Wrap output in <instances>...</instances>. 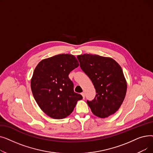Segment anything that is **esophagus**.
<instances>
[{
  "mask_svg": "<svg viewBox=\"0 0 153 153\" xmlns=\"http://www.w3.org/2000/svg\"><path fill=\"white\" fill-rule=\"evenodd\" d=\"M81 95H82L83 99H84V98H85V93H84V92H82V93H81Z\"/></svg>",
  "mask_w": 153,
  "mask_h": 153,
  "instance_id": "esophagus-1",
  "label": "esophagus"
}]
</instances>
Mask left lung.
Wrapping results in <instances>:
<instances>
[{"mask_svg":"<svg viewBox=\"0 0 153 153\" xmlns=\"http://www.w3.org/2000/svg\"><path fill=\"white\" fill-rule=\"evenodd\" d=\"M77 58L97 93L92 100H87L92 113L100 118L115 113L126 92L127 85L122 68L114 59L98 55L85 54Z\"/></svg>","mask_w":153,"mask_h":153,"instance_id":"left-lung-1","label":"left lung"}]
</instances>
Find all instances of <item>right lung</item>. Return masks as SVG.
Returning <instances> with one entry per match:
<instances>
[{
  "label": "right lung",
  "instance_id": "add662e5",
  "mask_svg": "<svg viewBox=\"0 0 153 153\" xmlns=\"http://www.w3.org/2000/svg\"><path fill=\"white\" fill-rule=\"evenodd\" d=\"M79 62L73 55L62 54L40 61L31 81L33 97L45 113L54 119H62L73 111L82 96L74 91L69 74Z\"/></svg>",
  "mask_w": 153,
  "mask_h": 153
}]
</instances>
